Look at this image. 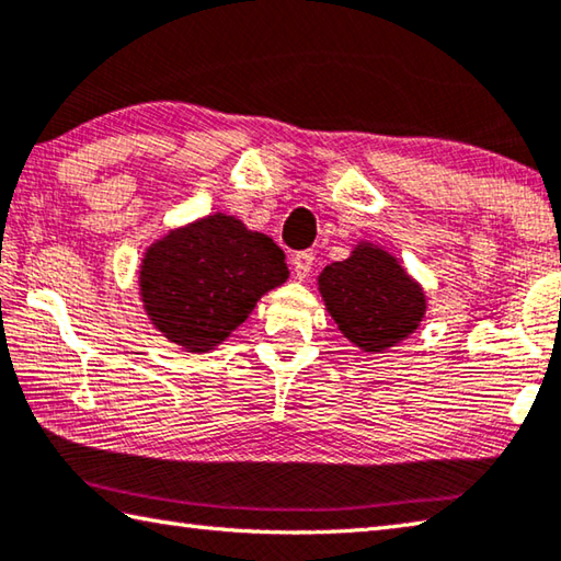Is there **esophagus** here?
I'll return each instance as SVG.
<instances>
[{"mask_svg":"<svg viewBox=\"0 0 561 561\" xmlns=\"http://www.w3.org/2000/svg\"><path fill=\"white\" fill-rule=\"evenodd\" d=\"M314 263V253L312 251H298L293 256V271H295V278L305 280L310 276V268Z\"/></svg>","mask_w":561,"mask_h":561,"instance_id":"obj_1","label":"esophagus"}]
</instances>
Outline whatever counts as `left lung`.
<instances>
[{"label": "left lung", "mask_w": 561, "mask_h": 561, "mask_svg": "<svg viewBox=\"0 0 561 561\" xmlns=\"http://www.w3.org/2000/svg\"><path fill=\"white\" fill-rule=\"evenodd\" d=\"M327 312L354 346L383 354L417 330L427 310L425 290L396 256L362 241L352 256L317 276Z\"/></svg>", "instance_id": "obj_1"}]
</instances>
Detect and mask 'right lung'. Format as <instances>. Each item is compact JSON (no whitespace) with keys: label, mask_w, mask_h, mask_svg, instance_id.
I'll list each match as a JSON object with an SVG mask.
<instances>
[{"label":"right lung","mask_w":561,"mask_h":561,"mask_svg":"<svg viewBox=\"0 0 561 561\" xmlns=\"http://www.w3.org/2000/svg\"><path fill=\"white\" fill-rule=\"evenodd\" d=\"M288 280L285 253L244 221L215 213L173 229L146 249L139 285L151 324L187 352L221 344Z\"/></svg>","instance_id":"add662e5"}]
</instances>
